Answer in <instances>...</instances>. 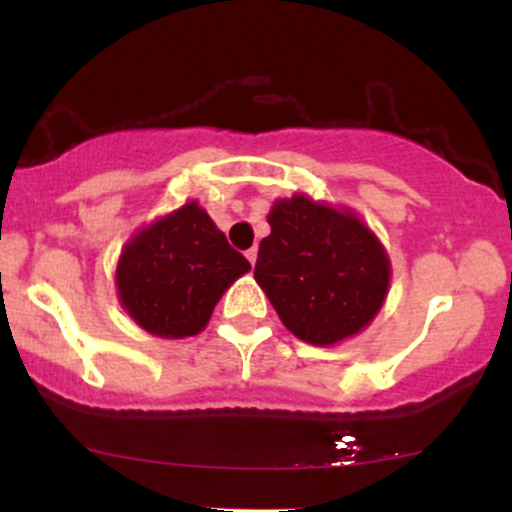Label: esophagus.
I'll use <instances>...</instances> for the list:
<instances>
[{"instance_id": "34e87169", "label": "esophagus", "mask_w": 512, "mask_h": 512, "mask_svg": "<svg viewBox=\"0 0 512 512\" xmlns=\"http://www.w3.org/2000/svg\"><path fill=\"white\" fill-rule=\"evenodd\" d=\"M245 257H248V262L252 264V267H255V262H257V248H255V245H252V248L245 252Z\"/></svg>"}]
</instances>
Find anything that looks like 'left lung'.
Masks as SVG:
<instances>
[{"label": "left lung", "instance_id": "8db88e82", "mask_svg": "<svg viewBox=\"0 0 512 512\" xmlns=\"http://www.w3.org/2000/svg\"><path fill=\"white\" fill-rule=\"evenodd\" d=\"M272 233L257 252L255 281L284 327L313 346L356 337L383 308L390 257L349 207L296 192L267 214Z\"/></svg>", "mask_w": 512, "mask_h": 512}]
</instances>
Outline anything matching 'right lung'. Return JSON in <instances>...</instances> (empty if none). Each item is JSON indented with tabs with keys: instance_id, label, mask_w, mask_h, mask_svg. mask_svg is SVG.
I'll return each mask as SVG.
<instances>
[{
	"instance_id": "add662e5",
	"label": "right lung",
	"mask_w": 512,
	"mask_h": 512,
	"mask_svg": "<svg viewBox=\"0 0 512 512\" xmlns=\"http://www.w3.org/2000/svg\"><path fill=\"white\" fill-rule=\"evenodd\" d=\"M248 272L250 262L192 199L127 240L115 286L125 313L144 332L185 339L207 327L228 286Z\"/></svg>"
}]
</instances>
